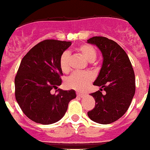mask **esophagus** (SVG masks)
<instances>
[{
    "mask_svg": "<svg viewBox=\"0 0 150 150\" xmlns=\"http://www.w3.org/2000/svg\"><path fill=\"white\" fill-rule=\"evenodd\" d=\"M77 96H79L80 98H84V97L86 96V95L83 94V93H80V92H77Z\"/></svg>",
    "mask_w": 150,
    "mask_h": 150,
    "instance_id": "obj_1",
    "label": "esophagus"
}]
</instances>
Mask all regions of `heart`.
I'll return each mask as SVG.
<instances>
[{
	"label": "heart",
	"instance_id": "b5f03b06",
	"mask_svg": "<svg viewBox=\"0 0 150 150\" xmlns=\"http://www.w3.org/2000/svg\"><path fill=\"white\" fill-rule=\"evenodd\" d=\"M77 51L84 56V58L89 62L96 60L97 52L94 47L89 45H81L79 46ZM70 54L69 52H64L61 56L59 64L62 71L64 73H68L70 70ZM92 80V76L88 72H74L66 80V85L69 88L82 92L86 89Z\"/></svg>",
	"mask_w": 150,
	"mask_h": 150
}]
</instances>
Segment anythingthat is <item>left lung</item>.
Returning <instances> with one entry per match:
<instances>
[{"mask_svg":"<svg viewBox=\"0 0 150 150\" xmlns=\"http://www.w3.org/2000/svg\"><path fill=\"white\" fill-rule=\"evenodd\" d=\"M87 43L96 45L103 54V64L93 85L100 91L90 94L96 105L88 112L92 121L109 124L126 112L136 91L135 74L126 52L112 40L105 37H93ZM103 88L106 94L100 91Z\"/></svg>","mask_w":150,"mask_h":150,"instance_id":"left-lung-1","label":"left lung"}]
</instances>
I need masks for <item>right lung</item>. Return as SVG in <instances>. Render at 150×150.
Here are the masks:
<instances>
[{"instance_id": "right-lung-1", "label": "right lung", "mask_w": 150, "mask_h": 150, "mask_svg": "<svg viewBox=\"0 0 150 150\" xmlns=\"http://www.w3.org/2000/svg\"><path fill=\"white\" fill-rule=\"evenodd\" d=\"M71 41L45 40L33 47L22 58L14 79L15 98L27 117L43 125L59 121L75 91H51L62 85L59 60Z\"/></svg>"}]
</instances>
